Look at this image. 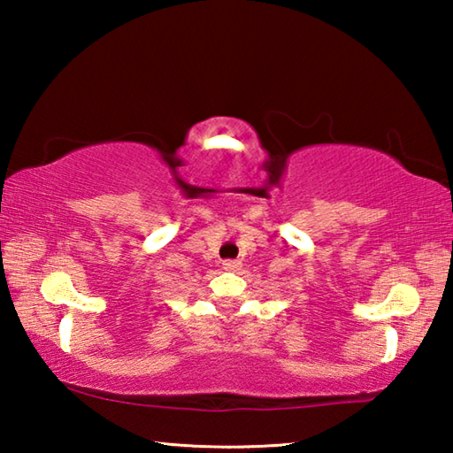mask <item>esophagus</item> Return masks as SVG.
<instances>
[{
	"mask_svg": "<svg viewBox=\"0 0 453 453\" xmlns=\"http://www.w3.org/2000/svg\"><path fill=\"white\" fill-rule=\"evenodd\" d=\"M240 262H237V259H226L224 262V270H229V272H235V270H240Z\"/></svg>",
	"mask_w": 453,
	"mask_h": 453,
	"instance_id": "esophagus-1",
	"label": "esophagus"
}]
</instances>
